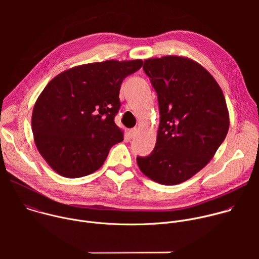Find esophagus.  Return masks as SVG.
<instances>
[{"mask_svg":"<svg viewBox=\"0 0 259 259\" xmlns=\"http://www.w3.org/2000/svg\"><path fill=\"white\" fill-rule=\"evenodd\" d=\"M137 132H138L137 128H132V129H130V130L128 131V133H129V137H130V138L135 137V136H136V134H137Z\"/></svg>","mask_w":259,"mask_h":259,"instance_id":"1","label":"esophagus"}]
</instances>
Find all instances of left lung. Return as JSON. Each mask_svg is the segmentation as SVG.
<instances>
[{
	"label": "left lung",
	"instance_id": "left-lung-1",
	"mask_svg": "<svg viewBox=\"0 0 259 259\" xmlns=\"http://www.w3.org/2000/svg\"><path fill=\"white\" fill-rule=\"evenodd\" d=\"M143 70L158 94L161 117L153 153L137 157V164L152 180L175 186L202 170L225 140L226 98L211 73L191 58H147Z\"/></svg>",
	"mask_w": 259,
	"mask_h": 259
}]
</instances>
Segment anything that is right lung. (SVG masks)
Wrapping results in <instances>:
<instances>
[{"mask_svg": "<svg viewBox=\"0 0 259 259\" xmlns=\"http://www.w3.org/2000/svg\"><path fill=\"white\" fill-rule=\"evenodd\" d=\"M141 59L78 65L54 77L36 99L31 130L36 149L59 175L78 178L98 170L124 131L115 123L123 80Z\"/></svg>", "mask_w": 259, "mask_h": 259, "instance_id": "obj_1", "label": "right lung"}]
</instances>
